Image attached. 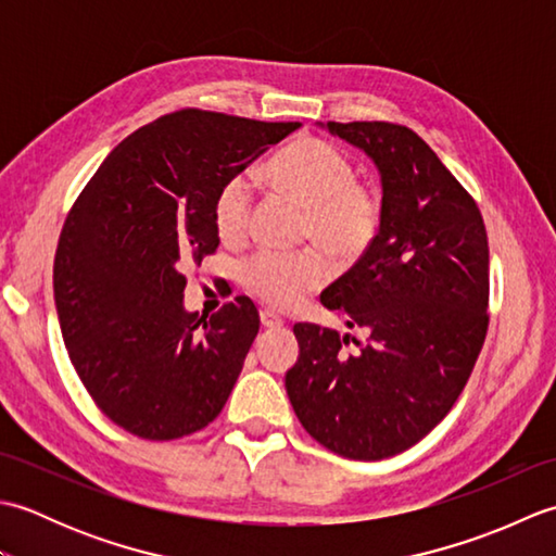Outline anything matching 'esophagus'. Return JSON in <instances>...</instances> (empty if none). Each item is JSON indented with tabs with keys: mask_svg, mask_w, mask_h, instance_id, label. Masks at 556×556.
<instances>
[{
	"mask_svg": "<svg viewBox=\"0 0 556 556\" xmlns=\"http://www.w3.org/2000/svg\"><path fill=\"white\" fill-rule=\"evenodd\" d=\"M260 323H263V327L267 329H277L285 325V320H281L275 311H260Z\"/></svg>",
	"mask_w": 556,
	"mask_h": 556,
	"instance_id": "obj_1",
	"label": "esophagus"
}]
</instances>
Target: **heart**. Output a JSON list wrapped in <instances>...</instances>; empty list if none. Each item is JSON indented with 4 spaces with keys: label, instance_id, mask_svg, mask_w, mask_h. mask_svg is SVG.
<instances>
[{
    "label": "heart",
    "instance_id": "1",
    "mask_svg": "<svg viewBox=\"0 0 556 556\" xmlns=\"http://www.w3.org/2000/svg\"><path fill=\"white\" fill-rule=\"evenodd\" d=\"M265 179L277 191L305 207L303 236L337 263H356L372 245L382 222V200L372 188L356 184V169L344 152L325 140L296 138L265 164ZM253 186L245 174L222 184L212 207L217 236L224 243L241 241L251 219ZM329 277L323 253L260 251L241 267L243 287L271 308H293L305 293L320 289Z\"/></svg>",
    "mask_w": 556,
    "mask_h": 556
}]
</instances>
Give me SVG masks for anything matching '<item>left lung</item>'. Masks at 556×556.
<instances>
[{"label": "left lung", "mask_w": 556, "mask_h": 556, "mask_svg": "<svg viewBox=\"0 0 556 556\" xmlns=\"http://www.w3.org/2000/svg\"><path fill=\"white\" fill-rule=\"evenodd\" d=\"M368 155L382 181L372 245L323 291L365 341L293 325L287 394L329 452L380 460L418 444L464 392L488 334L490 248L476 200L410 128L320 124ZM356 343L346 352L343 346Z\"/></svg>", "instance_id": "left-lung-1"}]
</instances>
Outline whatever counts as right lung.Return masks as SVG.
I'll return each instance as SVG.
<instances>
[{
	"mask_svg": "<svg viewBox=\"0 0 556 556\" xmlns=\"http://www.w3.org/2000/svg\"><path fill=\"white\" fill-rule=\"evenodd\" d=\"M299 126L164 114L124 138L71 207L54 255L56 315L80 382L119 428L176 440L227 404L260 315L248 296L188 313L186 269L217 251L222 184Z\"/></svg>",
	"mask_w": 556,
	"mask_h": 556,
	"instance_id": "1",
	"label": "right lung"
}]
</instances>
